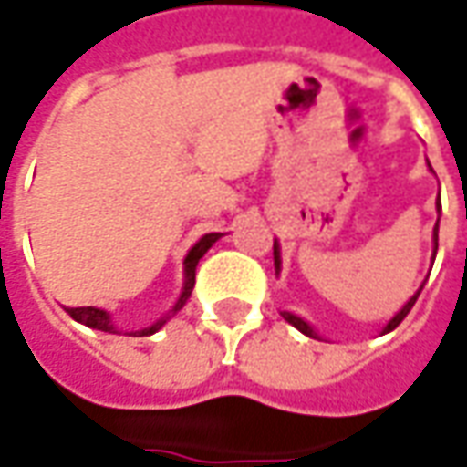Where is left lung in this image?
Returning <instances> with one entry per match:
<instances>
[{
	"label": "left lung",
	"instance_id": "left-lung-1",
	"mask_svg": "<svg viewBox=\"0 0 467 467\" xmlns=\"http://www.w3.org/2000/svg\"><path fill=\"white\" fill-rule=\"evenodd\" d=\"M437 212H440V202H437ZM437 233H440V219H437V227H434V248H437V240H440V237H437ZM434 253H437V250H434ZM274 265H276V274H279V271H282V250H279V243H274ZM421 289H424V284H421ZM421 289H419V292H416V295H413V297H410L409 302L400 307V313H395V317L390 320V323H388V326H385V328H382V333H390L393 328H398V323H400V320H403V317L410 313V307H413L416 297L421 295ZM282 317L286 320V323H292V326H295L297 330H302L305 336L315 338V330L310 328V326H307L302 317H297V315H292V313H282Z\"/></svg>",
	"mask_w": 467,
	"mask_h": 467
}]
</instances>
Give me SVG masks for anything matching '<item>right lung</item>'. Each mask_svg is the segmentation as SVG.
Segmentation results:
<instances>
[{"label": "right lung", "mask_w": 467, "mask_h": 467, "mask_svg": "<svg viewBox=\"0 0 467 467\" xmlns=\"http://www.w3.org/2000/svg\"><path fill=\"white\" fill-rule=\"evenodd\" d=\"M222 234L219 233H209L203 234L202 240L193 245V248L188 250V255H185L183 261V274H185V282H183V292H181V297H178V302H175V307L170 310V313L175 315L181 307H183L185 302H188V297H191V292H193V284H196V265H199V261L203 258V253L212 248L214 243H217ZM67 313L72 315L77 323H82V326H88V328H95V330H105V333H119L116 330V326H113V320H110V315L105 313V310H100V307H67ZM170 320V315H165V317H160L154 326H150V328H141L137 330V336H152V333H157V330L162 328L165 323Z\"/></svg>", "instance_id": "add662e5"}]
</instances>
